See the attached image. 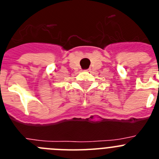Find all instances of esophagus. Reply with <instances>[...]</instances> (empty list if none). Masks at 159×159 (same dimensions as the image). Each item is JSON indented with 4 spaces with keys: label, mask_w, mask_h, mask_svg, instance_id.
<instances>
[{
    "label": "esophagus",
    "mask_w": 159,
    "mask_h": 159,
    "mask_svg": "<svg viewBox=\"0 0 159 159\" xmlns=\"http://www.w3.org/2000/svg\"><path fill=\"white\" fill-rule=\"evenodd\" d=\"M89 71H90V69H89Z\"/></svg>",
    "instance_id": "esophagus-1"
}]
</instances>
